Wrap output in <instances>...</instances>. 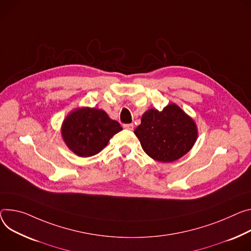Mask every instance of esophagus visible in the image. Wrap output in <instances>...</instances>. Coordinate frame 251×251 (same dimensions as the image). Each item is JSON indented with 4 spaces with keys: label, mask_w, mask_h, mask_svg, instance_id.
I'll return each mask as SVG.
<instances>
[{
    "label": "esophagus",
    "mask_w": 251,
    "mask_h": 251,
    "mask_svg": "<svg viewBox=\"0 0 251 251\" xmlns=\"http://www.w3.org/2000/svg\"><path fill=\"white\" fill-rule=\"evenodd\" d=\"M123 127L125 129H127V130H130V131H132L134 129V125L133 124H124Z\"/></svg>",
    "instance_id": "34e87169"
}]
</instances>
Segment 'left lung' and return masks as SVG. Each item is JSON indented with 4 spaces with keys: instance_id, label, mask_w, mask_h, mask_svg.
<instances>
[{
    "instance_id": "8db88e82",
    "label": "left lung",
    "mask_w": 251,
    "mask_h": 251,
    "mask_svg": "<svg viewBox=\"0 0 251 251\" xmlns=\"http://www.w3.org/2000/svg\"><path fill=\"white\" fill-rule=\"evenodd\" d=\"M134 133L145 153L159 162L177 160L192 148L197 139L194 121L175 104L162 111H146Z\"/></svg>"
}]
</instances>
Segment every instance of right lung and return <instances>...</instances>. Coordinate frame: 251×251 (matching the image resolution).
I'll list each match as a JSON object with an SVG mask.
<instances>
[{"instance_id":"obj_1","label":"right lung","mask_w":251,"mask_h":251,"mask_svg":"<svg viewBox=\"0 0 251 251\" xmlns=\"http://www.w3.org/2000/svg\"><path fill=\"white\" fill-rule=\"evenodd\" d=\"M120 124L109 118L107 113L95 108L73 111L62 126L65 143L75 154L90 157L99 153L119 131Z\"/></svg>"}]
</instances>
